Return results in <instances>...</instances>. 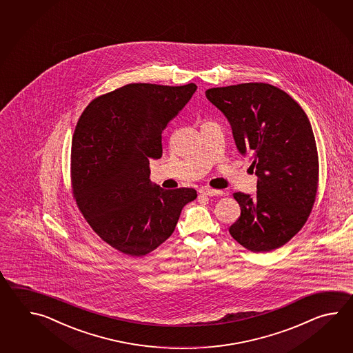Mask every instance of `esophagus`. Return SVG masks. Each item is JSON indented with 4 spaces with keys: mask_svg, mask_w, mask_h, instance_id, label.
Wrapping results in <instances>:
<instances>
[{
    "mask_svg": "<svg viewBox=\"0 0 353 353\" xmlns=\"http://www.w3.org/2000/svg\"><path fill=\"white\" fill-rule=\"evenodd\" d=\"M199 193L202 195H208V196L223 194V192H221V190H216V189H212V188H201V189H199Z\"/></svg>",
    "mask_w": 353,
    "mask_h": 353,
    "instance_id": "obj_1",
    "label": "esophagus"
}]
</instances>
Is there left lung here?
Masks as SVG:
<instances>
[{
	"instance_id": "left-lung-1",
	"label": "left lung",
	"mask_w": 353,
	"mask_h": 353,
	"mask_svg": "<svg viewBox=\"0 0 353 353\" xmlns=\"http://www.w3.org/2000/svg\"><path fill=\"white\" fill-rule=\"evenodd\" d=\"M205 96L225 113L259 178L256 196L233 193L241 214L231 236L256 254L284 246L305 225L318 190V151L307 114L268 83L210 88Z\"/></svg>"
}]
</instances>
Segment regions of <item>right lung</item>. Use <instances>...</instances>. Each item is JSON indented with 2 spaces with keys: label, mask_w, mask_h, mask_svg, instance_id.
I'll return each mask as SVG.
<instances>
[{
  "label": "right lung",
  "mask_w": 353,
  "mask_h": 353,
  "mask_svg": "<svg viewBox=\"0 0 353 353\" xmlns=\"http://www.w3.org/2000/svg\"><path fill=\"white\" fill-rule=\"evenodd\" d=\"M196 90L194 83H131L94 98L75 126L73 198L98 236L122 254L148 255L175 230L193 188L151 184L149 159L163 155L161 134Z\"/></svg>",
  "instance_id": "1"
}]
</instances>
